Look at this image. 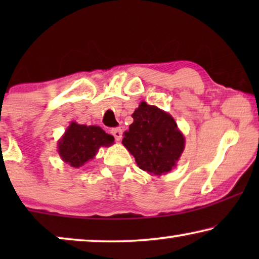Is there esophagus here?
Segmentation results:
<instances>
[{"mask_svg":"<svg viewBox=\"0 0 259 259\" xmlns=\"http://www.w3.org/2000/svg\"><path fill=\"white\" fill-rule=\"evenodd\" d=\"M111 133L113 134V137L115 138L116 141H120L122 139V130L121 128H113L111 131Z\"/></svg>","mask_w":259,"mask_h":259,"instance_id":"34e87169","label":"esophagus"}]
</instances>
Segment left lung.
<instances>
[{
  "instance_id": "obj_1",
  "label": "left lung",
  "mask_w": 259,
  "mask_h": 259,
  "mask_svg": "<svg viewBox=\"0 0 259 259\" xmlns=\"http://www.w3.org/2000/svg\"><path fill=\"white\" fill-rule=\"evenodd\" d=\"M133 123L123 133L122 145L143 171L167 175L177 166L185 148V138L167 112L141 101L132 114Z\"/></svg>"
}]
</instances>
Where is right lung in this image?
I'll use <instances>...</instances> for the list:
<instances>
[{"label":"right lung","mask_w":259,"mask_h":259,"mask_svg":"<svg viewBox=\"0 0 259 259\" xmlns=\"http://www.w3.org/2000/svg\"><path fill=\"white\" fill-rule=\"evenodd\" d=\"M113 144L114 137L106 133L101 127L72 121L58 141V152L63 161L79 168L95 158L99 148L109 147Z\"/></svg>","instance_id":"1"}]
</instances>
